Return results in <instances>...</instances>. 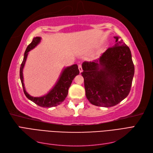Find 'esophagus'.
Wrapping results in <instances>:
<instances>
[{"instance_id": "1", "label": "esophagus", "mask_w": 153, "mask_h": 153, "mask_svg": "<svg viewBox=\"0 0 153 153\" xmlns=\"http://www.w3.org/2000/svg\"><path fill=\"white\" fill-rule=\"evenodd\" d=\"M78 69H79L80 73H82L83 71V69H82V67L81 64H79V65H78Z\"/></svg>"}]
</instances>
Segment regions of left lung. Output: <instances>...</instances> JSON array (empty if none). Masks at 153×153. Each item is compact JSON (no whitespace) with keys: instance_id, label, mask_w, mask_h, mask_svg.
Segmentation results:
<instances>
[{"instance_id":"1","label":"left lung","mask_w":153,"mask_h":153,"mask_svg":"<svg viewBox=\"0 0 153 153\" xmlns=\"http://www.w3.org/2000/svg\"><path fill=\"white\" fill-rule=\"evenodd\" d=\"M115 43L92 62L82 64L85 95L96 106L110 107L126 98L131 90L135 67L131 51L119 37Z\"/></svg>"}]
</instances>
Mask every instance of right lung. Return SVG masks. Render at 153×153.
<instances>
[{
	"label": "right lung",
	"mask_w": 153,
	"mask_h": 153,
	"mask_svg": "<svg viewBox=\"0 0 153 153\" xmlns=\"http://www.w3.org/2000/svg\"><path fill=\"white\" fill-rule=\"evenodd\" d=\"M41 37H36L32 39V42L27 47L24 53V57L22 62L20 69V76L22 82V85L24 89V94L29 100L32 101L36 105L41 107L50 108L53 106H56L63 102L68 96V89L71 86L72 81L74 78L79 74L80 71L78 69L77 64H73L71 66H68L64 68L59 79L54 87L51 89L48 93L41 97H33L27 93L25 91L24 76H23V69L24 68L27 55L29 51L34 48L41 41Z\"/></svg>",
	"instance_id": "add662e5"
}]
</instances>
